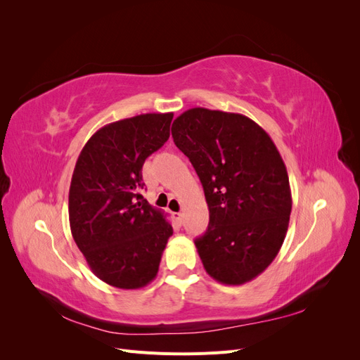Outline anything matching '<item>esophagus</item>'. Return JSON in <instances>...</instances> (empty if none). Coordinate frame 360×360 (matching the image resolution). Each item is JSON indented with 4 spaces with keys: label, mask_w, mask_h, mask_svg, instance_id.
I'll use <instances>...</instances> for the list:
<instances>
[{
    "label": "esophagus",
    "mask_w": 360,
    "mask_h": 360,
    "mask_svg": "<svg viewBox=\"0 0 360 360\" xmlns=\"http://www.w3.org/2000/svg\"><path fill=\"white\" fill-rule=\"evenodd\" d=\"M172 216H174V219H176L179 224H181V221H183V213H181V212L172 213Z\"/></svg>",
    "instance_id": "1"
}]
</instances>
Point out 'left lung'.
Segmentation results:
<instances>
[{"mask_svg": "<svg viewBox=\"0 0 360 360\" xmlns=\"http://www.w3.org/2000/svg\"><path fill=\"white\" fill-rule=\"evenodd\" d=\"M171 132L209 205V226L195 240L205 271L225 285L252 281L278 255L290 222V181L276 146L246 115L205 108L184 111Z\"/></svg>", "mask_w": 360, "mask_h": 360, "instance_id": "left-lung-1", "label": "left lung"}]
</instances>
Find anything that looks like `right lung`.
I'll return each instance as SVG.
<instances>
[{
    "label": "right lung",
    "mask_w": 360,
    "mask_h": 360,
    "mask_svg": "<svg viewBox=\"0 0 360 360\" xmlns=\"http://www.w3.org/2000/svg\"><path fill=\"white\" fill-rule=\"evenodd\" d=\"M172 112L141 114L101 127L73 169L69 221L75 243L106 284L136 290L158 275L172 226L139 192L143 165L169 138Z\"/></svg>",
    "instance_id": "1"
}]
</instances>
